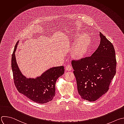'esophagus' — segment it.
<instances>
[{"label":"esophagus","mask_w":124,"mask_h":124,"mask_svg":"<svg viewBox=\"0 0 124 124\" xmlns=\"http://www.w3.org/2000/svg\"><path fill=\"white\" fill-rule=\"evenodd\" d=\"M66 70H68V71H70L72 70V67H71V66L68 65L66 67Z\"/></svg>","instance_id":"34e87169"}]
</instances>
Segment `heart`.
Returning <instances> with one entry per match:
<instances>
[{
  "instance_id": "heart-1",
  "label": "heart",
  "mask_w": 124,
  "mask_h": 124,
  "mask_svg": "<svg viewBox=\"0 0 124 124\" xmlns=\"http://www.w3.org/2000/svg\"><path fill=\"white\" fill-rule=\"evenodd\" d=\"M90 43V39L86 34H83L79 39L73 50V55L80 57L87 52Z\"/></svg>"
}]
</instances>
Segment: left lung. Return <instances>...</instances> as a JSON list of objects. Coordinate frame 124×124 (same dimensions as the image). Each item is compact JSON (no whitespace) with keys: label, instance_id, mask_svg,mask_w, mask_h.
<instances>
[{"label":"left lung","instance_id":"obj_1","mask_svg":"<svg viewBox=\"0 0 124 124\" xmlns=\"http://www.w3.org/2000/svg\"><path fill=\"white\" fill-rule=\"evenodd\" d=\"M99 47L90 57L72 60L77 90L81 98L94 101L106 93L116 73V60L114 47L99 32Z\"/></svg>","mask_w":124,"mask_h":124}]
</instances>
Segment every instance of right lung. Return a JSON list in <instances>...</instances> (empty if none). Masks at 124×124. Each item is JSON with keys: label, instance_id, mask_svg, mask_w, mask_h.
Here are the masks:
<instances>
[{"label": "right lung", "instance_id": "1", "mask_svg": "<svg viewBox=\"0 0 124 124\" xmlns=\"http://www.w3.org/2000/svg\"><path fill=\"white\" fill-rule=\"evenodd\" d=\"M16 45L12 57V69L15 86L19 93L33 102L44 104L52 101L55 96V83L64 73L63 66L51 68L35 78H26L20 70L16 63Z\"/></svg>", "mask_w": 124, "mask_h": 124}]
</instances>
